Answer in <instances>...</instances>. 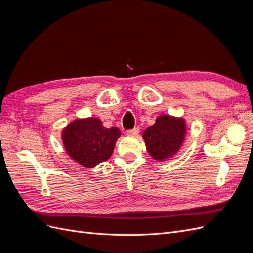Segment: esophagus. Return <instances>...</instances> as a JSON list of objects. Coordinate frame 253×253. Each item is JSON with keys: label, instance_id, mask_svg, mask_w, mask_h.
I'll return each mask as SVG.
<instances>
[{"label": "esophagus", "instance_id": "34e87169", "mask_svg": "<svg viewBox=\"0 0 253 253\" xmlns=\"http://www.w3.org/2000/svg\"><path fill=\"white\" fill-rule=\"evenodd\" d=\"M139 134V127H135L133 129H129V131L126 132V135L128 136H137Z\"/></svg>", "mask_w": 253, "mask_h": 253}]
</instances>
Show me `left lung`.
<instances>
[{"label":"left lung","mask_w":253,"mask_h":253,"mask_svg":"<svg viewBox=\"0 0 253 253\" xmlns=\"http://www.w3.org/2000/svg\"><path fill=\"white\" fill-rule=\"evenodd\" d=\"M187 122L183 117L162 114L155 124L144 129L142 138L150 156L156 162L174 158L185 142Z\"/></svg>","instance_id":"8db88e82"}]
</instances>
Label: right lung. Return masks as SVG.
Listing matches in <instances>:
<instances>
[{
    "label": "right lung",
    "instance_id": "add662e5",
    "mask_svg": "<svg viewBox=\"0 0 253 253\" xmlns=\"http://www.w3.org/2000/svg\"><path fill=\"white\" fill-rule=\"evenodd\" d=\"M120 135L116 126L106 128L99 118L86 117L71 121L61 132V139L73 160L94 168L112 156Z\"/></svg>",
    "mask_w": 253,
    "mask_h": 253
}]
</instances>
